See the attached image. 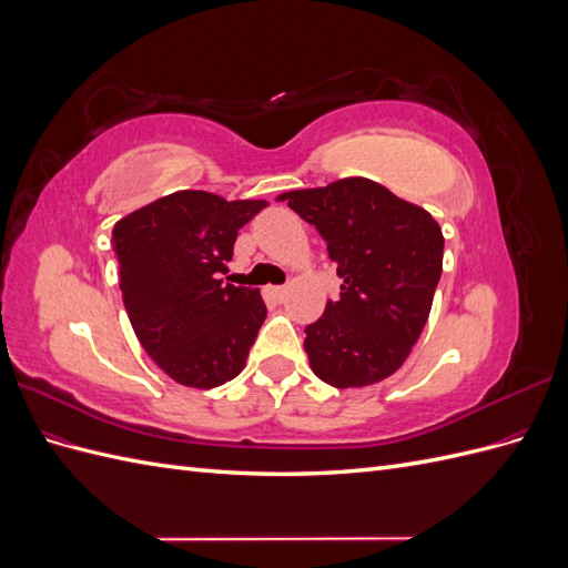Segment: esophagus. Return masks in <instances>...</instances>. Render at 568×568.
<instances>
[{
    "mask_svg": "<svg viewBox=\"0 0 568 568\" xmlns=\"http://www.w3.org/2000/svg\"><path fill=\"white\" fill-rule=\"evenodd\" d=\"M267 294H270V298H272V301L282 303V301H284V296H286V286H270V288H267Z\"/></svg>",
    "mask_w": 568,
    "mask_h": 568,
    "instance_id": "esophagus-1",
    "label": "esophagus"
}]
</instances>
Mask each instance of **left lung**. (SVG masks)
<instances>
[{
	"instance_id": "left-lung-1",
	"label": "left lung",
	"mask_w": 568,
	"mask_h": 568,
	"mask_svg": "<svg viewBox=\"0 0 568 568\" xmlns=\"http://www.w3.org/2000/svg\"><path fill=\"white\" fill-rule=\"evenodd\" d=\"M315 225L343 280L305 326V353L324 384L359 388L398 372L432 313L443 232L415 203L367 178L280 196Z\"/></svg>"
}]
</instances>
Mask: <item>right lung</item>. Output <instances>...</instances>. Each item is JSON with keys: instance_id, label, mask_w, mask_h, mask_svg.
<instances>
[{"instance_id": "1", "label": "right lung", "mask_w": 568, "mask_h": 568, "mask_svg": "<svg viewBox=\"0 0 568 568\" xmlns=\"http://www.w3.org/2000/svg\"><path fill=\"white\" fill-rule=\"evenodd\" d=\"M267 201L168 194L113 227L118 284L142 348L170 379L215 388L244 369L265 322L261 291L222 284L236 234Z\"/></svg>"}]
</instances>
